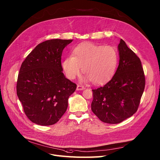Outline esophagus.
<instances>
[{"label":"esophagus","instance_id":"obj_1","mask_svg":"<svg viewBox=\"0 0 160 160\" xmlns=\"http://www.w3.org/2000/svg\"><path fill=\"white\" fill-rule=\"evenodd\" d=\"M85 89V88L82 86H80V85H78L77 87V90L78 91H80V90H83Z\"/></svg>","mask_w":160,"mask_h":160}]
</instances>
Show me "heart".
<instances>
[{"label": "heart", "mask_w": 160, "mask_h": 160, "mask_svg": "<svg viewBox=\"0 0 160 160\" xmlns=\"http://www.w3.org/2000/svg\"><path fill=\"white\" fill-rule=\"evenodd\" d=\"M117 63L118 53L114 47L83 43L74 48L72 56L65 59L62 67L67 77L71 80L80 74L82 67L86 74L83 81L100 85L112 78Z\"/></svg>", "instance_id": "b5f03b06"}]
</instances>
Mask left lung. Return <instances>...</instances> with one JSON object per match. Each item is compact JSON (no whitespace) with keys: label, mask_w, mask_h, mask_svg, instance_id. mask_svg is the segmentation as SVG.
Listing matches in <instances>:
<instances>
[{"label":"left lung","mask_w":160,"mask_h":160,"mask_svg":"<svg viewBox=\"0 0 160 160\" xmlns=\"http://www.w3.org/2000/svg\"><path fill=\"white\" fill-rule=\"evenodd\" d=\"M119 63L112 78L93 89L91 110L104 122L117 124L135 113L145 86L140 59L121 39Z\"/></svg>","instance_id":"left-lung-1"}]
</instances>
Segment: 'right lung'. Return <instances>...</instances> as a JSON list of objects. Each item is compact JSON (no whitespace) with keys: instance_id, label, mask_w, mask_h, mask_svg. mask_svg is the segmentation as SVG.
Masks as SVG:
<instances>
[{"instance_id":"add662e5","label":"right lung","mask_w":160,"mask_h":160,"mask_svg":"<svg viewBox=\"0 0 160 160\" xmlns=\"http://www.w3.org/2000/svg\"><path fill=\"white\" fill-rule=\"evenodd\" d=\"M72 39H55L38 44L21 66L17 94L24 112L33 123L52 125L68 106L77 85L65 78L61 57Z\"/></svg>"}]
</instances>
